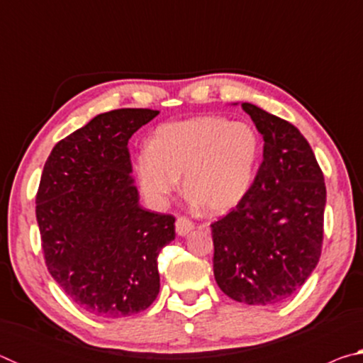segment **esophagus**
<instances>
[{
    "label": "esophagus",
    "mask_w": 363,
    "mask_h": 363,
    "mask_svg": "<svg viewBox=\"0 0 363 363\" xmlns=\"http://www.w3.org/2000/svg\"><path fill=\"white\" fill-rule=\"evenodd\" d=\"M194 227L195 225H194L192 220L187 219V218L181 216V218L176 219V232H177V235H181V237L187 235L189 232L194 230Z\"/></svg>",
    "instance_id": "34e87169"
}]
</instances>
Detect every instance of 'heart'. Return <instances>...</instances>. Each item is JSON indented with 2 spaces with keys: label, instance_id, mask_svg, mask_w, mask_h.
<instances>
[{
  "label": "heart",
  "instance_id": "heart-1",
  "mask_svg": "<svg viewBox=\"0 0 363 363\" xmlns=\"http://www.w3.org/2000/svg\"><path fill=\"white\" fill-rule=\"evenodd\" d=\"M261 140L253 126L224 116H195L162 126L136 157L139 186L160 205L184 174V192L205 211L235 208L250 192Z\"/></svg>",
  "mask_w": 363,
  "mask_h": 363
}]
</instances>
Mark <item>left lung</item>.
Returning <instances> with one entry per match:
<instances>
[{
	"mask_svg": "<svg viewBox=\"0 0 363 363\" xmlns=\"http://www.w3.org/2000/svg\"><path fill=\"white\" fill-rule=\"evenodd\" d=\"M242 107L262 134V163L247 196L211 224L213 270L229 298L269 306L296 293L320 259L327 189L296 126Z\"/></svg>",
	"mask_w": 363,
	"mask_h": 363,
	"instance_id": "8db88e82",
	"label": "left lung"
}]
</instances>
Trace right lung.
Segmentation results:
<instances>
[{
  "label": "right lung",
  "mask_w": 363,
  "mask_h": 363,
  "mask_svg": "<svg viewBox=\"0 0 363 363\" xmlns=\"http://www.w3.org/2000/svg\"><path fill=\"white\" fill-rule=\"evenodd\" d=\"M158 115L116 108L54 145L36 192L45 262L89 314L120 318L145 311L160 291L158 255L174 240L171 214L139 205L128 140Z\"/></svg>",
  "instance_id": "add662e5"
}]
</instances>
